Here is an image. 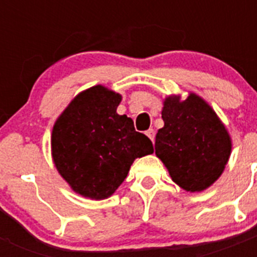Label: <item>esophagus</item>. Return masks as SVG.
Listing matches in <instances>:
<instances>
[{"label":"esophagus","mask_w":257,"mask_h":257,"mask_svg":"<svg viewBox=\"0 0 257 257\" xmlns=\"http://www.w3.org/2000/svg\"><path fill=\"white\" fill-rule=\"evenodd\" d=\"M145 134H147V136H148V138L152 140V142H154V139H156V131H154L153 128H149V130L147 131V133H145Z\"/></svg>","instance_id":"esophagus-1"}]
</instances>
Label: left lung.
Returning a JSON list of instances; mask_svg holds the SVG:
<instances>
[{"instance_id": "obj_1", "label": "left lung", "mask_w": 257, "mask_h": 257, "mask_svg": "<svg viewBox=\"0 0 257 257\" xmlns=\"http://www.w3.org/2000/svg\"><path fill=\"white\" fill-rule=\"evenodd\" d=\"M165 126L156 136V154L172 180L188 192H201L219 179L229 160L231 142L212 108L190 94L187 100L167 97Z\"/></svg>"}]
</instances>
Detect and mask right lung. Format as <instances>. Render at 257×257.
<instances>
[{
    "instance_id": "add662e5",
    "label": "right lung",
    "mask_w": 257,
    "mask_h": 257,
    "mask_svg": "<svg viewBox=\"0 0 257 257\" xmlns=\"http://www.w3.org/2000/svg\"><path fill=\"white\" fill-rule=\"evenodd\" d=\"M121 95L94 86L74 97L54 124L52 158L74 192L92 199L112 196L135 158L153 153L148 136L126 114H117Z\"/></svg>"
}]
</instances>
